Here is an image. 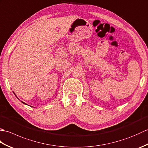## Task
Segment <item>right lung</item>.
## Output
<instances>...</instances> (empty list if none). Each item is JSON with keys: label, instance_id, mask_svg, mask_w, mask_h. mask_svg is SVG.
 I'll return each mask as SVG.
<instances>
[{"label": "right lung", "instance_id": "1", "mask_svg": "<svg viewBox=\"0 0 148 148\" xmlns=\"http://www.w3.org/2000/svg\"><path fill=\"white\" fill-rule=\"evenodd\" d=\"M14 95H15V93H14ZM21 102H22V103H24V104H26V105H28V104H27V103H25V102H22V101H21Z\"/></svg>", "mask_w": 148, "mask_h": 148}]
</instances>
